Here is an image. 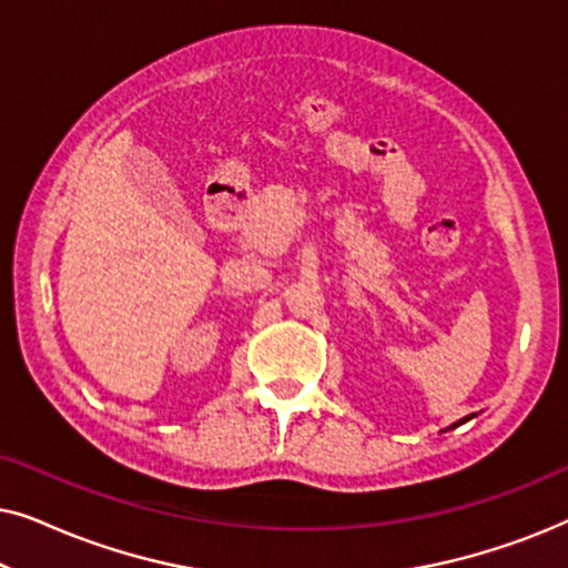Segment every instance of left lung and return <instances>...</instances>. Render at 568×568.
I'll list each match as a JSON object with an SVG mask.
<instances>
[{
	"label": "left lung",
	"instance_id": "left-lung-1",
	"mask_svg": "<svg viewBox=\"0 0 568 568\" xmlns=\"http://www.w3.org/2000/svg\"><path fill=\"white\" fill-rule=\"evenodd\" d=\"M468 418H470V416H468ZM468 418H460V422H457L455 426H460V424H465V422H468Z\"/></svg>",
	"mask_w": 568,
	"mask_h": 568
}]
</instances>
